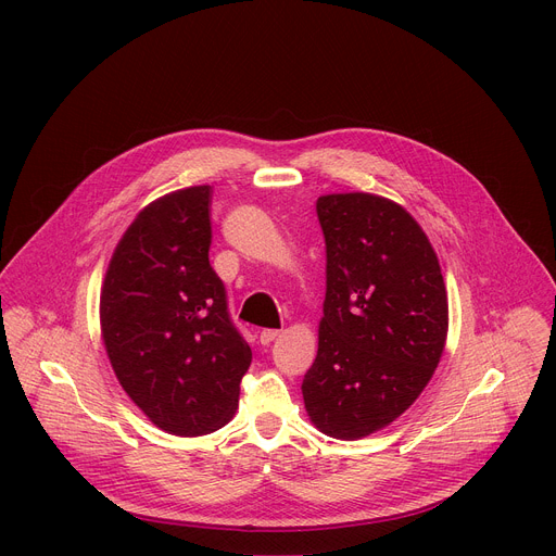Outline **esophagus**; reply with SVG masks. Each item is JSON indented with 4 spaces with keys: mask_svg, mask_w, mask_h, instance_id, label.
<instances>
[{
    "mask_svg": "<svg viewBox=\"0 0 556 556\" xmlns=\"http://www.w3.org/2000/svg\"><path fill=\"white\" fill-rule=\"evenodd\" d=\"M277 337H279V330H262L260 341H262V345H270Z\"/></svg>",
    "mask_w": 556,
    "mask_h": 556,
    "instance_id": "1",
    "label": "esophagus"
}]
</instances>
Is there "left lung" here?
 Wrapping results in <instances>:
<instances>
[{
  "label": "left lung",
  "instance_id": "8db88e82",
  "mask_svg": "<svg viewBox=\"0 0 556 556\" xmlns=\"http://www.w3.org/2000/svg\"><path fill=\"white\" fill-rule=\"evenodd\" d=\"M328 290L319 352L303 376L309 420L339 440L369 435L418 399L440 363L448 301L416 219L369 193L316 200Z\"/></svg>",
  "mask_w": 556,
  "mask_h": 556
}]
</instances>
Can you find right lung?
<instances>
[{
	"mask_svg": "<svg viewBox=\"0 0 556 556\" xmlns=\"http://www.w3.org/2000/svg\"><path fill=\"white\" fill-rule=\"evenodd\" d=\"M211 187L151 202L123 235L101 292L110 363L147 418L176 435L224 427L253 352L208 262Z\"/></svg>",
	"mask_w": 556,
	"mask_h": 556,
	"instance_id": "1",
	"label": "right lung"
}]
</instances>
